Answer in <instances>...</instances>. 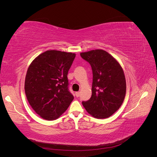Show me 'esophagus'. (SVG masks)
Here are the masks:
<instances>
[{
  "mask_svg": "<svg viewBox=\"0 0 157 157\" xmlns=\"http://www.w3.org/2000/svg\"><path fill=\"white\" fill-rule=\"evenodd\" d=\"M75 96H76V97H77V98H78L80 96V92H76L75 93Z\"/></svg>",
  "mask_w": 157,
  "mask_h": 157,
  "instance_id": "1",
  "label": "esophagus"
}]
</instances>
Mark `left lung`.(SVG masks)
<instances>
[{
  "mask_svg": "<svg viewBox=\"0 0 157 157\" xmlns=\"http://www.w3.org/2000/svg\"><path fill=\"white\" fill-rule=\"evenodd\" d=\"M90 64L93 73L92 96L82 103L86 111L96 118H106L120 108L124 101L126 84L118 61L103 50L80 53Z\"/></svg>",
  "mask_w": 157,
  "mask_h": 157,
  "instance_id": "obj_1",
  "label": "left lung"
}]
</instances>
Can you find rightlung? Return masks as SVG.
<instances>
[{"instance_id":"1","label":"right lung","mask_w":157,"mask_h":157,"mask_svg":"<svg viewBox=\"0 0 157 157\" xmlns=\"http://www.w3.org/2000/svg\"><path fill=\"white\" fill-rule=\"evenodd\" d=\"M75 56L71 52L47 50L37 56L27 69V99L33 110L45 120L57 119L73 100L67 74Z\"/></svg>"}]
</instances>
